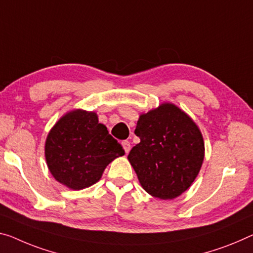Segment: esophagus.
<instances>
[{"instance_id": "obj_1", "label": "esophagus", "mask_w": 253, "mask_h": 253, "mask_svg": "<svg viewBox=\"0 0 253 253\" xmlns=\"http://www.w3.org/2000/svg\"><path fill=\"white\" fill-rule=\"evenodd\" d=\"M122 146L124 148V151L127 154L131 149V145H130V141H127V140H124V141H122Z\"/></svg>"}]
</instances>
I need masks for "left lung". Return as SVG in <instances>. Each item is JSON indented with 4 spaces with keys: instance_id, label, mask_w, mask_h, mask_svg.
<instances>
[{
    "instance_id": "8db88e82",
    "label": "left lung",
    "mask_w": 253,
    "mask_h": 253,
    "mask_svg": "<svg viewBox=\"0 0 253 253\" xmlns=\"http://www.w3.org/2000/svg\"><path fill=\"white\" fill-rule=\"evenodd\" d=\"M134 133L140 142L127 159L140 184L159 199H174L188 190L204 162L200 130L183 111L162 104L140 115Z\"/></svg>"
}]
</instances>
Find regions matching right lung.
<instances>
[{
  "instance_id": "right-lung-1",
  "label": "right lung",
  "mask_w": 253,
  "mask_h": 253,
  "mask_svg": "<svg viewBox=\"0 0 253 253\" xmlns=\"http://www.w3.org/2000/svg\"><path fill=\"white\" fill-rule=\"evenodd\" d=\"M122 155L121 143L98 123L97 115L81 110L64 115L50 130L45 143L49 172L73 190L95 184L105 167Z\"/></svg>"
}]
</instances>
